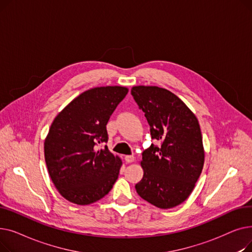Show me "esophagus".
Wrapping results in <instances>:
<instances>
[{
    "label": "esophagus",
    "instance_id": "obj_1",
    "mask_svg": "<svg viewBox=\"0 0 252 252\" xmlns=\"http://www.w3.org/2000/svg\"><path fill=\"white\" fill-rule=\"evenodd\" d=\"M125 160H126V162H127V163L134 162V161H135V156H134V155H126V156L125 157Z\"/></svg>",
    "mask_w": 252,
    "mask_h": 252
}]
</instances>
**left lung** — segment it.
Listing matches in <instances>:
<instances>
[{"instance_id": "obj_1", "label": "left lung", "mask_w": 252, "mask_h": 252, "mask_svg": "<svg viewBox=\"0 0 252 252\" xmlns=\"http://www.w3.org/2000/svg\"><path fill=\"white\" fill-rule=\"evenodd\" d=\"M131 95L161 146L142 154L143 179L136 185L144 200L162 209L183 203L192 193L204 164L201 129L195 114L178 96L155 86H136Z\"/></svg>"}]
</instances>
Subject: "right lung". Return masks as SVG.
<instances>
[{
	"mask_svg": "<svg viewBox=\"0 0 252 252\" xmlns=\"http://www.w3.org/2000/svg\"><path fill=\"white\" fill-rule=\"evenodd\" d=\"M128 89H90L73 99L53 121L45 139V160L58 192L78 205L94 203L112 189L123 161L105 146L109 118Z\"/></svg>",
	"mask_w": 252,
	"mask_h": 252,
	"instance_id": "1",
	"label": "right lung"
}]
</instances>
